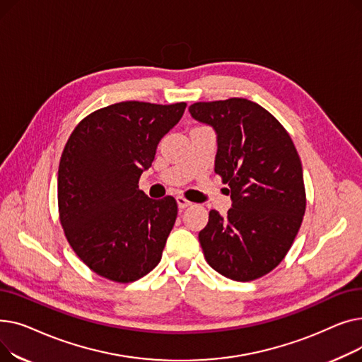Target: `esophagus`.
<instances>
[{
  "label": "esophagus",
  "instance_id": "1",
  "mask_svg": "<svg viewBox=\"0 0 362 362\" xmlns=\"http://www.w3.org/2000/svg\"><path fill=\"white\" fill-rule=\"evenodd\" d=\"M176 201H177V206H179V208H182V210H183V208H187V206H191V205H192V202H191V201L185 199L183 197H177V198H176Z\"/></svg>",
  "mask_w": 362,
  "mask_h": 362
}]
</instances>
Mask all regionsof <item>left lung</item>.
I'll return each mask as SVG.
<instances>
[{
	"mask_svg": "<svg viewBox=\"0 0 362 362\" xmlns=\"http://www.w3.org/2000/svg\"><path fill=\"white\" fill-rule=\"evenodd\" d=\"M189 112L216 132L214 171L232 199L224 217L210 211L198 235L204 257L224 277L255 280L281 262L305 214L296 148L272 114L250 100L195 103Z\"/></svg>",
	"mask_w": 362,
	"mask_h": 362,
	"instance_id": "8db88e82",
	"label": "left lung"
}]
</instances>
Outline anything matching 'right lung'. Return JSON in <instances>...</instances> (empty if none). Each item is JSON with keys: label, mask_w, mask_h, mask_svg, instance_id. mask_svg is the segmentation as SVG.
<instances>
[{"label": "right lung", "mask_w": 362, "mask_h": 362, "mask_svg": "<svg viewBox=\"0 0 362 362\" xmlns=\"http://www.w3.org/2000/svg\"><path fill=\"white\" fill-rule=\"evenodd\" d=\"M186 104L124 101L89 114L70 135L59 167L66 238L97 274L135 281L161 259L177 217L173 197L151 199L139 177Z\"/></svg>", "instance_id": "1"}]
</instances>
